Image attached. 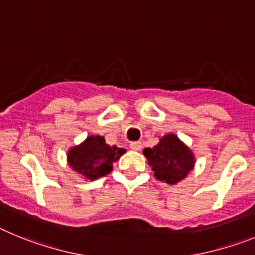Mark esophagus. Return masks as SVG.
I'll return each instance as SVG.
<instances>
[{
    "mask_svg": "<svg viewBox=\"0 0 255 255\" xmlns=\"http://www.w3.org/2000/svg\"><path fill=\"white\" fill-rule=\"evenodd\" d=\"M129 147L132 150H134V151H140V150L142 149V143H141L140 141H134V142L129 143Z\"/></svg>",
    "mask_w": 255,
    "mask_h": 255,
    "instance_id": "1",
    "label": "esophagus"
}]
</instances>
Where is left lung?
Listing matches in <instances>:
<instances>
[{
  "label": "left lung",
  "mask_w": 255,
  "mask_h": 255,
  "mask_svg": "<svg viewBox=\"0 0 255 255\" xmlns=\"http://www.w3.org/2000/svg\"><path fill=\"white\" fill-rule=\"evenodd\" d=\"M143 155L156 180L176 185L194 169L195 155L174 133L160 137L158 145L143 149Z\"/></svg>",
  "instance_id": "left-lung-1"
}]
</instances>
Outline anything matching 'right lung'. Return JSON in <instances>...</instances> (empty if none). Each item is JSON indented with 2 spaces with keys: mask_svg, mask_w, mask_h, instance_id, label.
Returning <instances> with one entry per match:
<instances>
[{
  "mask_svg": "<svg viewBox=\"0 0 255 255\" xmlns=\"http://www.w3.org/2000/svg\"><path fill=\"white\" fill-rule=\"evenodd\" d=\"M126 150L106 143L104 136H88L83 142L68 150V164L85 180L95 181L109 174L113 163L118 160Z\"/></svg>",
  "mask_w": 255,
  "mask_h": 255,
  "instance_id": "add662e5",
  "label": "right lung"
}]
</instances>
